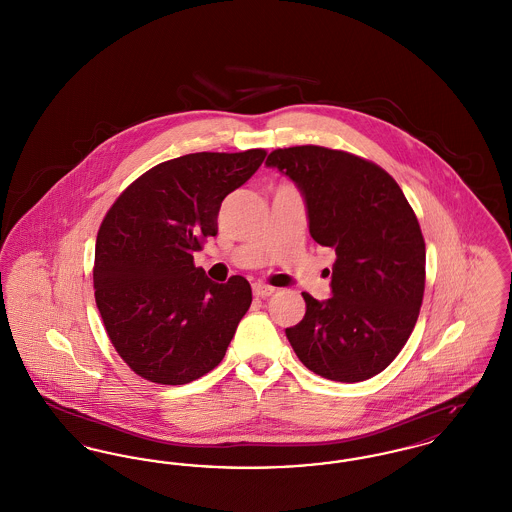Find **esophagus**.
Listing matches in <instances>:
<instances>
[{
  "label": "esophagus",
  "instance_id": "1",
  "mask_svg": "<svg viewBox=\"0 0 512 512\" xmlns=\"http://www.w3.org/2000/svg\"><path fill=\"white\" fill-rule=\"evenodd\" d=\"M272 293H274L272 286H267V284H253V295H255V297H268V295H272Z\"/></svg>",
  "mask_w": 512,
  "mask_h": 512
}]
</instances>
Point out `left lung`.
I'll use <instances>...</instances> for the list:
<instances>
[{
    "label": "left lung",
    "mask_w": 512,
    "mask_h": 512,
    "mask_svg": "<svg viewBox=\"0 0 512 512\" xmlns=\"http://www.w3.org/2000/svg\"><path fill=\"white\" fill-rule=\"evenodd\" d=\"M265 165L297 186L313 240L336 251L332 297L303 293L305 317L286 328L295 355L336 382L380 374L409 340L424 295L426 247L407 197L384 169L338 149H276Z\"/></svg>",
    "instance_id": "left-lung-1"
}]
</instances>
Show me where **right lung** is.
<instances>
[{
    "label": "right lung",
    "instance_id": "1",
    "mask_svg": "<svg viewBox=\"0 0 512 512\" xmlns=\"http://www.w3.org/2000/svg\"><path fill=\"white\" fill-rule=\"evenodd\" d=\"M265 149L190 153L132 182L96 240L99 315L122 361L155 384L180 386L219 365L251 305L244 276L226 284L195 268L217 236L220 203L265 161Z\"/></svg>",
    "mask_w": 512,
    "mask_h": 512
}]
</instances>
